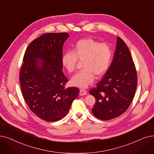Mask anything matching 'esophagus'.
I'll return each instance as SVG.
<instances>
[{
  "label": "esophagus",
  "instance_id": "esophagus-1",
  "mask_svg": "<svg viewBox=\"0 0 154 154\" xmlns=\"http://www.w3.org/2000/svg\"><path fill=\"white\" fill-rule=\"evenodd\" d=\"M87 94V91L84 89H80V92H79V95L80 96H84Z\"/></svg>",
  "mask_w": 154,
  "mask_h": 154
}]
</instances>
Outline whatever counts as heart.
Returning <instances> with one entry per match:
<instances>
[{
	"label": "heart",
	"instance_id": "obj_1",
	"mask_svg": "<svg viewBox=\"0 0 154 154\" xmlns=\"http://www.w3.org/2000/svg\"><path fill=\"white\" fill-rule=\"evenodd\" d=\"M112 57V51L106 43H100L92 38L80 39L72 51L65 52L62 57V63L68 72L75 70L79 60H83L84 69L70 79L72 85L86 88L97 78L101 77L108 70Z\"/></svg>",
	"mask_w": 154,
	"mask_h": 154
}]
</instances>
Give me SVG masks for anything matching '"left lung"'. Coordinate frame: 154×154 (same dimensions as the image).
<instances>
[{
    "mask_svg": "<svg viewBox=\"0 0 154 154\" xmlns=\"http://www.w3.org/2000/svg\"><path fill=\"white\" fill-rule=\"evenodd\" d=\"M137 85V71L131 53L123 40L118 37L109 68L89 92L96 99L92 109L94 116L109 120L122 115L130 106Z\"/></svg>",
    "mask_w": 154,
    "mask_h": 154,
    "instance_id": "left-lung-1",
    "label": "left lung"
}]
</instances>
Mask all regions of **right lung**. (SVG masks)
Returning <instances> with one entry per match:
<instances>
[{
	"label": "right lung",
	"mask_w": 154,
	"mask_h": 154,
	"mask_svg": "<svg viewBox=\"0 0 154 154\" xmlns=\"http://www.w3.org/2000/svg\"><path fill=\"white\" fill-rule=\"evenodd\" d=\"M66 32L46 33L26 49L19 73L23 96L31 111L46 122H57L67 114L79 91L65 88L62 72L63 45Z\"/></svg>",
	"instance_id": "obj_1"
}]
</instances>
